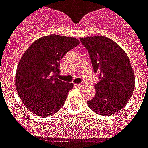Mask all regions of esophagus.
<instances>
[{
  "label": "esophagus",
  "instance_id": "esophagus-1",
  "mask_svg": "<svg viewBox=\"0 0 148 148\" xmlns=\"http://www.w3.org/2000/svg\"><path fill=\"white\" fill-rule=\"evenodd\" d=\"M76 85L77 87L82 88L83 86L85 85V83H84V82H82V83H80V84H76V85Z\"/></svg>",
  "mask_w": 148,
  "mask_h": 148
}]
</instances>
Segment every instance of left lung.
Returning <instances> with one entry per match:
<instances>
[{
	"instance_id": "obj_1",
	"label": "left lung",
	"mask_w": 148,
	"mask_h": 148,
	"mask_svg": "<svg viewBox=\"0 0 148 148\" xmlns=\"http://www.w3.org/2000/svg\"><path fill=\"white\" fill-rule=\"evenodd\" d=\"M80 41L100 79L95 85V96L88 105L99 115L116 113L126 105L135 88V74L129 57L119 45L104 36L82 38Z\"/></svg>"
}]
</instances>
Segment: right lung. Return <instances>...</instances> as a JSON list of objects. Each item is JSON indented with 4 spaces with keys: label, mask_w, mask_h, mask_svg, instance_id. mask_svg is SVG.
<instances>
[{
    "label": "right lung",
    "mask_w": 148,
    "mask_h": 148,
    "mask_svg": "<svg viewBox=\"0 0 148 148\" xmlns=\"http://www.w3.org/2000/svg\"><path fill=\"white\" fill-rule=\"evenodd\" d=\"M78 45L75 38L50 35L36 40L25 51L17 66L16 88L32 113L51 116L62 108L73 84L57 78L60 62Z\"/></svg>",
    "instance_id": "obj_1"
}]
</instances>
